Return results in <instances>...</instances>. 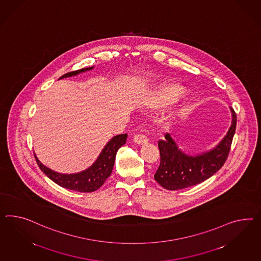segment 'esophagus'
<instances>
[{"label":"esophagus","mask_w":261,"mask_h":261,"mask_svg":"<svg viewBox=\"0 0 261 261\" xmlns=\"http://www.w3.org/2000/svg\"><path fill=\"white\" fill-rule=\"evenodd\" d=\"M133 141H134V142H136L137 144H139V145H143V144L148 143L147 137L143 134L135 135Z\"/></svg>","instance_id":"esophagus-1"}]
</instances>
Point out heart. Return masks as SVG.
Segmentation results:
<instances>
[{"instance_id": "1", "label": "heart", "mask_w": 261, "mask_h": 261, "mask_svg": "<svg viewBox=\"0 0 261 261\" xmlns=\"http://www.w3.org/2000/svg\"><path fill=\"white\" fill-rule=\"evenodd\" d=\"M184 92V87L181 85L174 82H163L155 87L151 98L149 99L148 105L150 108H160L167 106L177 99ZM185 105V100L181 106ZM173 118V114H170L165 121L169 122Z\"/></svg>"}]
</instances>
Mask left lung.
<instances>
[{"instance_id": "1", "label": "left lung", "mask_w": 261, "mask_h": 261, "mask_svg": "<svg viewBox=\"0 0 261 261\" xmlns=\"http://www.w3.org/2000/svg\"><path fill=\"white\" fill-rule=\"evenodd\" d=\"M232 122L219 143L208 151L190 155L178 148L171 135L159 141L161 164L155 172V181L167 190H179L203 182L219 171L229 155L237 126V115L232 107Z\"/></svg>"}]
</instances>
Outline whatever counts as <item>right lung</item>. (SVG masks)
Masks as SVG:
<instances>
[{"instance_id":"right-lung-1","label":"right lung","mask_w":261,"mask_h":261,"mask_svg":"<svg viewBox=\"0 0 261 261\" xmlns=\"http://www.w3.org/2000/svg\"><path fill=\"white\" fill-rule=\"evenodd\" d=\"M94 66L83 68L80 70L72 71L64 74V76H62L59 80L64 77L77 76L83 72L92 70ZM126 139L127 134L117 135L113 137L112 139L106 143L98 159L91 166H89L87 169L82 172H77L74 174H62L50 169L38 160L35 154L34 155L40 169L55 184L69 190L77 191L82 193H90L98 190L110 176L114 167L116 154L118 150L123 144L126 143Z\"/></svg>"}]
</instances>
